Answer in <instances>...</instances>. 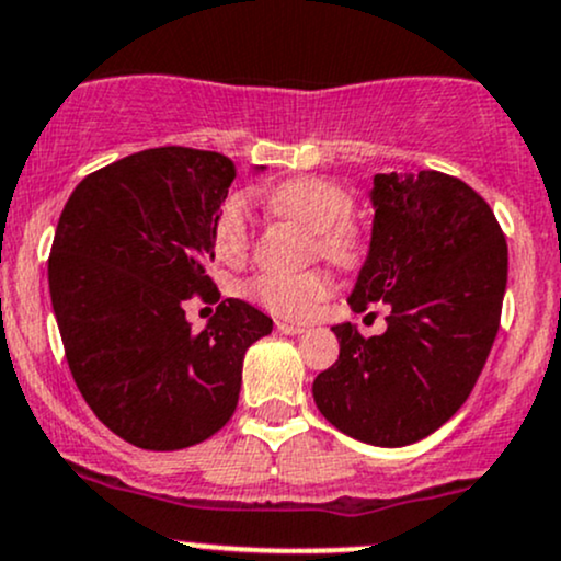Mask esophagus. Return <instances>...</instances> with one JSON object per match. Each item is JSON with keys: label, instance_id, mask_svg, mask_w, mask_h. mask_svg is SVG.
Returning a JSON list of instances; mask_svg holds the SVG:
<instances>
[{"label": "esophagus", "instance_id": "esophagus-1", "mask_svg": "<svg viewBox=\"0 0 561 561\" xmlns=\"http://www.w3.org/2000/svg\"><path fill=\"white\" fill-rule=\"evenodd\" d=\"M276 330H279L282 335H304L306 332L304 324H293V322H276Z\"/></svg>", "mask_w": 561, "mask_h": 561}]
</instances>
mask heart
Instances as JSON below:
<instances>
[{"instance_id": "heart-1", "label": "heart", "mask_w": 561, "mask_h": 561, "mask_svg": "<svg viewBox=\"0 0 561 561\" xmlns=\"http://www.w3.org/2000/svg\"><path fill=\"white\" fill-rule=\"evenodd\" d=\"M271 215L300 226L313 237L311 252L351 268L365 255V233L351 220L354 196L341 183L317 175H300L279 183L266 194ZM215 248L226 261H237L250 248V210L242 196H231L220 207L213 226ZM332 279L324 271H304V274H261L248 285V295L263 309L279 317L304 319L317 311L328 298Z\"/></svg>"}]
</instances>
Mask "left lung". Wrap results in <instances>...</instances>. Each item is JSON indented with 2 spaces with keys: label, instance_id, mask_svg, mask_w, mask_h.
<instances>
[{
  "label": "left lung",
  "instance_id": "8db88e82",
  "mask_svg": "<svg viewBox=\"0 0 561 561\" xmlns=\"http://www.w3.org/2000/svg\"><path fill=\"white\" fill-rule=\"evenodd\" d=\"M370 252L348 306L383 300V335L335 324L341 354L313 402L343 434L404 447L447 423L488 362L501 324L508 248L490 205L436 170L373 178Z\"/></svg>",
  "mask_w": 561,
  "mask_h": 561
}]
</instances>
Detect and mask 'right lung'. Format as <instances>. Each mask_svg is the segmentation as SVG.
I'll list each match as a JSON object with an SVG mask.
<instances>
[{
    "label": "right lung",
    "mask_w": 561,
    "mask_h": 561,
    "mask_svg": "<svg viewBox=\"0 0 561 561\" xmlns=\"http://www.w3.org/2000/svg\"><path fill=\"white\" fill-rule=\"evenodd\" d=\"M233 178L224 153L162 146L92 172L60 213L47 276L66 359L98 421L140 450H183L224 428L244 351L274 328L239 298L220 300L202 332L183 309L220 298L207 263Z\"/></svg>",
    "instance_id": "1"
}]
</instances>
